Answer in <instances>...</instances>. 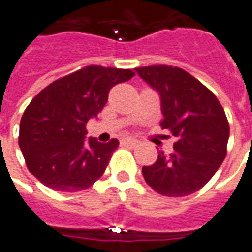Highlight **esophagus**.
<instances>
[{
	"instance_id": "1",
	"label": "esophagus",
	"mask_w": 252,
	"mask_h": 252,
	"mask_svg": "<svg viewBox=\"0 0 252 252\" xmlns=\"http://www.w3.org/2000/svg\"><path fill=\"white\" fill-rule=\"evenodd\" d=\"M122 143L125 144V145L136 147L137 144H138V141H137V140H134V138H125V140H122Z\"/></svg>"
}]
</instances>
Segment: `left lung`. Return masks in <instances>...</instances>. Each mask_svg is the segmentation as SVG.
<instances>
[{"label": "left lung", "mask_w": 252, "mask_h": 252, "mask_svg": "<svg viewBox=\"0 0 252 252\" xmlns=\"http://www.w3.org/2000/svg\"><path fill=\"white\" fill-rule=\"evenodd\" d=\"M162 101V129L177 141L173 152H159L158 160L144 166L151 188L170 197H181L202 189L226 156L229 122L216 94L195 76L178 67L149 65L136 68Z\"/></svg>", "instance_id": "left-lung-1"}]
</instances>
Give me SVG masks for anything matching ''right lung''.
Returning a JSON list of instances; mask_svg holds the SVG:
<instances>
[{"instance_id":"right-lung-1","label":"right lung","mask_w":252,"mask_h":252,"mask_svg":"<svg viewBox=\"0 0 252 252\" xmlns=\"http://www.w3.org/2000/svg\"><path fill=\"white\" fill-rule=\"evenodd\" d=\"M133 76L131 70L88 65L41 90L24 111L19 130L31 174L59 192L88 189L103 176L119 141L85 140L86 123L103 111L109 90Z\"/></svg>"}]
</instances>
